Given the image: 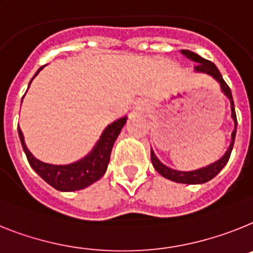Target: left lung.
<instances>
[{"label":"left lung","mask_w":253,"mask_h":253,"mask_svg":"<svg viewBox=\"0 0 253 253\" xmlns=\"http://www.w3.org/2000/svg\"><path fill=\"white\" fill-rule=\"evenodd\" d=\"M181 52L185 55L186 58H189L190 60L197 63V64H195V71L210 74V76H212L216 81H218V82H220V86H221L222 92L229 97L230 105H231V117H233V120H234V126H235L234 131H233V133H231L230 146H229V149L226 150V153L224 154V157L218 159L217 162L212 163V165H210V166L203 167V169H201L190 171V172H184V171H176V169H169V167L165 166L163 163H161V161L157 158L156 154H154V152H153L152 149H150V157H152L153 167H154L157 172L161 173L163 177H166V179L171 180V181L181 182V184H203V182H207L211 179H213V177H215V176L217 175L222 169H224V166L228 163L229 158H230L231 150H233V146H234L235 133H237V114H235L234 101H233V96H231L230 87L226 84V82H225L224 78H222L221 73L218 72L217 67H216L212 61L201 58L199 55H197L195 52H192V51L182 50Z\"/></svg>","instance_id":"left-lung-1"}]
</instances>
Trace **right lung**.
<instances>
[{"instance_id": "1", "label": "right lung", "mask_w": 253, "mask_h": 253, "mask_svg": "<svg viewBox=\"0 0 253 253\" xmlns=\"http://www.w3.org/2000/svg\"><path fill=\"white\" fill-rule=\"evenodd\" d=\"M41 69L42 67L38 69L33 78L37 76ZM31 82H29V84H31ZM126 120V117H123V118H120L112 125H109L104 130L100 140L97 141L95 148L88 156H86L78 162L67 165V166H54V165H47V163L38 161L37 158L32 156L27 145H25L23 132L19 128V126L18 132L19 139L22 141L23 150H24L32 169H35L36 172L41 176L47 184H50L52 188L58 189L60 192H73V190H80V189L91 185L92 182L97 181L105 173L113 144L120 135L122 127L125 126Z\"/></svg>"}]
</instances>
